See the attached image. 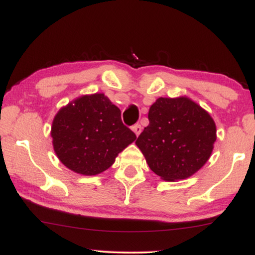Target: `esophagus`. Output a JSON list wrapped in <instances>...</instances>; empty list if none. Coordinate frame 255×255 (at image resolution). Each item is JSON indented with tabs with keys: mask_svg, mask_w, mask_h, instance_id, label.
Wrapping results in <instances>:
<instances>
[{
	"mask_svg": "<svg viewBox=\"0 0 255 255\" xmlns=\"http://www.w3.org/2000/svg\"><path fill=\"white\" fill-rule=\"evenodd\" d=\"M131 129H133L135 135H136V136H138V135H140L141 131H142V127H141L140 125H135V126H133V127H131Z\"/></svg>",
	"mask_w": 255,
	"mask_h": 255,
	"instance_id": "esophagus-1",
	"label": "esophagus"
}]
</instances>
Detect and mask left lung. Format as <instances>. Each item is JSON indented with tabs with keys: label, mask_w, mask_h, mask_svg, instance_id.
<instances>
[{
	"label": "left lung",
	"mask_w": 255,
	"mask_h": 255,
	"mask_svg": "<svg viewBox=\"0 0 255 255\" xmlns=\"http://www.w3.org/2000/svg\"><path fill=\"white\" fill-rule=\"evenodd\" d=\"M148 119L135 143L162 179L189 178L209 161L217 140L216 124L190 98H158L149 108Z\"/></svg>",
	"instance_id": "left-lung-1"
}]
</instances>
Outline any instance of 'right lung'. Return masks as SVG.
<instances>
[{
	"label": "right lung",
	"instance_id": "right-lung-1",
	"mask_svg": "<svg viewBox=\"0 0 255 255\" xmlns=\"http://www.w3.org/2000/svg\"><path fill=\"white\" fill-rule=\"evenodd\" d=\"M53 150L77 174L107 170L136 135L122 124L121 111L104 93L85 94L60 108L51 126Z\"/></svg>",
	"mask_w": 255,
	"mask_h": 255
}]
</instances>
